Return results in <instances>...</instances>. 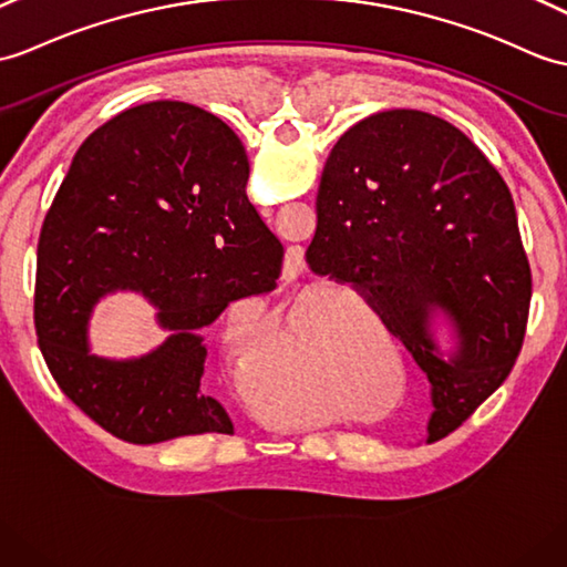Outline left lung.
<instances>
[{
  "label": "left lung",
  "instance_id": "obj_1",
  "mask_svg": "<svg viewBox=\"0 0 567 567\" xmlns=\"http://www.w3.org/2000/svg\"><path fill=\"white\" fill-rule=\"evenodd\" d=\"M316 217L309 268L358 289L401 338L430 381L427 442L446 437L507 379L529 319L532 270L503 176L442 117L381 111L336 142ZM432 312L455 328L450 359Z\"/></svg>",
  "mask_w": 567,
  "mask_h": 567
}]
</instances>
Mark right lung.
Masks as SVG:
<instances>
[{
    "mask_svg": "<svg viewBox=\"0 0 567 567\" xmlns=\"http://www.w3.org/2000/svg\"><path fill=\"white\" fill-rule=\"evenodd\" d=\"M248 156L217 115L183 101L123 111L91 133L38 241L35 336L64 396L117 440L234 434L200 389L203 328L278 287L285 248L248 203ZM140 291L172 336L135 361L87 352L95 301Z\"/></svg>",
    "mask_w": 567,
    "mask_h": 567,
    "instance_id": "right-lung-1",
    "label": "right lung"
}]
</instances>
